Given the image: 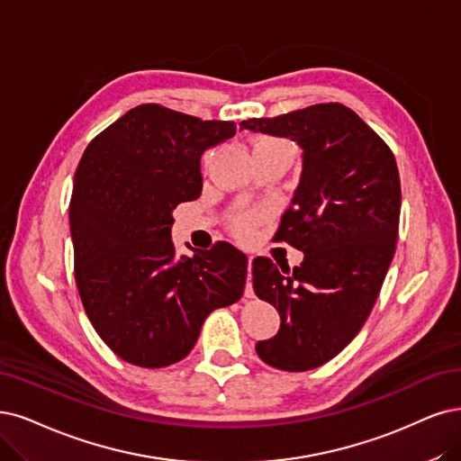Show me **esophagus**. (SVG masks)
<instances>
[{
  "mask_svg": "<svg viewBox=\"0 0 461 461\" xmlns=\"http://www.w3.org/2000/svg\"><path fill=\"white\" fill-rule=\"evenodd\" d=\"M252 257H249V274H247V285H245V298H252L254 291H252Z\"/></svg>",
  "mask_w": 461,
  "mask_h": 461,
  "instance_id": "34e87169",
  "label": "esophagus"
}]
</instances>
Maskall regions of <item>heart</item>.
Wrapping results in <instances>:
<instances>
[{"label":"heart","mask_w":461,"mask_h":461,"mask_svg":"<svg viewBox=\"0 0 461 461\" xmlns=\"http://www.w3.org/2000/svg\"><path fill=\"white\" fill-rule=\"evenodd\" d=\"M262 146H286V144L281 140H276V139H262V140H258L257 148H262ZM252 221H254V218L250 214H245V216H240L235 220L233 228L240 235H249L252 230Z\"/></svg>","instance_id":"b5f03b06"}]
</instances>
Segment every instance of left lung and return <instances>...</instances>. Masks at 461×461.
Segmentation results:
<instances>
[{"label":"left lung","instance_id":"1","mask_svg":"<svg viewBox=\"0 0 461 461\" xmlns=\"http://www.w3.org/2000/svg\"><path fill=\"white\" fill-rule=\"evenodd\" d=\"M240 127L302 149L300 182L276 237L303 260L291 271L257 258L252 286L281 317L277 334L257 342L260 359L279 370H312L351 342L380 294L399 231L397 163L380 136L338 102Z\"/></svg>","mask_w":461,"mask_h":461}]
</instances>
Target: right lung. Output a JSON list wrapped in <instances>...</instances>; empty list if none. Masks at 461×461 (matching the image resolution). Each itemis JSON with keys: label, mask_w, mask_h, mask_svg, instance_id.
I'll return each mask as SVG.
<instances>
[{"label": "right lung", "mask_w": 461, "mask_h": 461, "mask_svg": "<svg viewBox=\"0 0 461 461\" xmlns=\"http://www.w3.org/2000/svg\"><path fill=\"white\" fill-rule=\"evenodd\" d=\"M158 104L129 110L85 149L74 176L76 283L98 336L123 361L161 368L195 346L204 319L241 298L247 257L230 243L176 257L173 211L201 195V156L235 136Z\"/></svg>", "instance_id": "right-lung-1"}]
</instances>
